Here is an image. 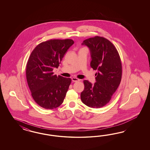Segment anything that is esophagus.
Returning <instances> with one entry per match:
<instances>
[{
	"label": "esophagus",
	"mask_w": 150,
	"mask_h": 150,
	"mask_svg": "<svg viewBox=\"0 0 150 150\" xmlns=\"http://www.w3.org/2000/svg\"><path fill=\"white\" fill-rule=\"evenodd\" d=\"M71 80H72V81L74 82H76L79 81V80L77 79V78H76V77H73L72 79H71Z\"/></svg>",
	"instance_id": "esophagus-1"
}]
</instances>
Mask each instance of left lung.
Returning a JSON list of instances; mask_svg holds the SVG:
<instances>
[{
  "label": "left lung",
  "instance_id": "8db88e82",
  "mask_svg": "<svg viewBox=\"0 0 150 150\" xmlns=\"http://www.w3.org/2000/svg\"><path fill=\"white\" fill-rule=\"evenodd\" d=\"M82 45L90 50V66L96 73V82L83 81L85 88L81 100L87 106L99 108L107 105L121 81L122 67L118 51L113 45L103 37L96 36L85 40Z\"/></svg>",
  "mask_w": 150,
  "mask_h": 150
}]
</instances>
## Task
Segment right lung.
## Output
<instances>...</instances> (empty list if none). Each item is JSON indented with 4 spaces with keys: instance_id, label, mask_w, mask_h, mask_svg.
<instances>
[{
    "instance_id": "add662e5",
    "label": "right lung",
    "mask_w": 150,
    "mask_h": 150,
    "mask_svg": "<svg viewBox=\"0 0 150 150\" xmlns=\"http://www.w3.org/2000/svg\"><path fill=\"white\" fill-rule=\"evenodd\" d=\"M72 40H51L42 42L32 51L26 65V79L31 95L45 109L56 108L62 104L71 83L70 78L53 75Z\"/></svg>"
}]
</instances>
